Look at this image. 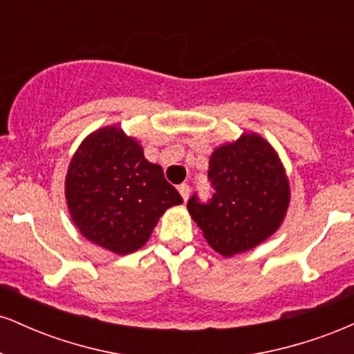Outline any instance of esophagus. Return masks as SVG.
<instances>
[{"mask_svg":"<svg viewBox=\"0 0 354 354\" xmlns=\"http://www.w3.org/2000/svg\"><path fill=\"white\" fill-rule=\"evenodd\" d=\"M178 191H180V194H181L183 200H185V201L188 200V198H189V193H191V188H189L188 183H183V185L178 186Z\"/></svg>","mask_w":354,"mask_h":354,"instance_id":"1","label":"esophagus"}]
</instances>
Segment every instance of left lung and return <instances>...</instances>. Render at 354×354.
I'll use <instances>...</instances> for the list:
<instances>
[{"mask_svg":"<svg viewBox=\"0 0 354 354\" xmlns=\"http://www.w3.org/2000/svg\"><path fill=\"white\" fill-rule=\"evenodd\" d=\"M211 198L194 193L188 209L206 241L223 256L251 250L281 225L290 185L274 149L258 135H243L211 154Z\"/></svg>","mask_w":354,"mask_h":354,"instance_id":"1","label":"left lung"}]
</instances>
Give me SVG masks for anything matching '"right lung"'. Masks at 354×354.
<instances>
[{"label": "right lung", "mask_w": 354, "mask_h": 354, "mask_svg": "<svg viewBox=\"0 0 354 354\" xmlns=\"http://www.w3.org/2000/svg\"><path fill=\"white\" fill-rule=\"evenodd\" d=\"M66 200L83 236L118 254L140 250L158 218L183 203L161 166L148 163L120 128H103L81 143L66 174Z\"/></svg>", "instance_id": "right-lung-1"}]
</instances>
